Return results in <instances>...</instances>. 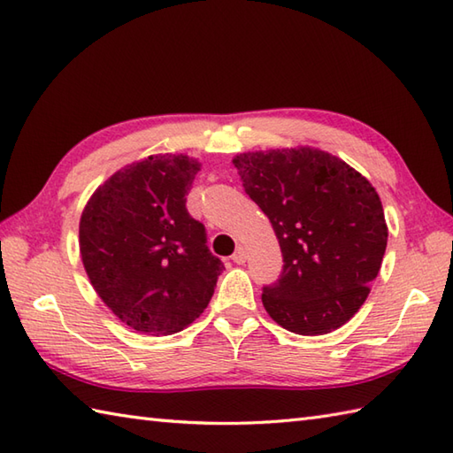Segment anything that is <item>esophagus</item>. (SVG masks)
<instances>
[{
  "label": "esophagus",
  "instance_id": "1",
  "mask_svg": "<svg viewBox=\"0 0 453 453\" xmlns=\"http://www.w3.org/2000/svg\"><path fill=\"white\" fill-rule=\"evenodd\" d=\"M234 263H237V265H243L245 261H247V253H245V247H242V245H239L237 247V251L234 253Z\"/></svg>",
  "mask_w": 453,
  "mask_h": 453
}]
</instances>
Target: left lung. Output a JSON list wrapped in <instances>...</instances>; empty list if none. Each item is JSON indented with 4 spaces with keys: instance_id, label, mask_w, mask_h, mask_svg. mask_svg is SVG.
Wrapping results in <instances>:
<instances>
[{
    "instance_id": "1",
    "label": "left lung",
    "mask_w": 453,
    "mask_h": 453,
    "mask_svg": "<svg viewBox=\"0 0 453 453\" xmlns=\"http://www.w3.org/2000/svg\"><path fill=\"white\" fill-rule=\"evenodd\" d=\"M243 188L265 211L284 266L263 290L273 319L296 334H326L370 294L388 247L380 195L362 173L311 146L237 153Z\"/></svg>"
}]
</instances>
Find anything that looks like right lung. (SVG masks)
Here are the masks:
<instances>
[{
    "instance_id": "obj_1",
    "label": "right lung",
    "mask_w": 453,
    "mask_h": 453,
    "mask_svg": "<svg viewBox=\"0 0 453 453\" xmlns=\"http://www.w3.org/2000/svg\"><path fill=\"white\" fill-rule=\"evenodd\" d=\"M200 163L156 153L111 175L80 219L81 263L104 305L146 334H173L196 321L224 265L187 211Z\"/></svg>"
}]
</instances>
